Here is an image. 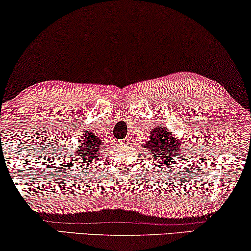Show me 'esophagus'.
Returning <instances> with one entry per match:
<instances>
[{"instance_id": "esophagus-1", "label": "esophagus", "mask_w": 251, "mask_h": 251, "mask_svg": "<svg viewBox=\"0 0 251 251\" xmlns=\"http://www.w3.org/2000/svg\"><path fill=\"white\" fill-rule=\"evenodd\" d=\"M128 143H129V139H124L119 141V144H128Z\"/></svg>"}]
</instances>
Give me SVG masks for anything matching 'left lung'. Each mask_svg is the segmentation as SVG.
<instances>
[{
	"instance_id": "obj_1",
	"label": "left lung",
	"mask_w": 251,
	"mask_h": 251,
	"mask_svg": "<svg viewBox=\"0 0 251 251\" xmlns=\"http://www.w3.org/2000/svg\"><path fill=\"white\" fill-rule=\"evenodd\" d=\"M144 148L149 151L150 156L153 157L154 162H164L167 167L174 160L176 154L181 152V149H184L183 143L172 135L171 130L162 126H157L151 130L150 140L144 144ZM158 166L160 167V165Z\"/></svg>"
}]
</instances>
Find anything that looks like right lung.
Here are the masks:
<instances>
[{
  "mask_svg": "<svg viewBox=\"0 0 251 251\" xmlns=\"http://www.w3.org/2000/svg\"><path fill=\"white\" fill-rule=\"evenodd\" d=\"M83 137L84 139L79 141V150L76 152V156L78 157V159L83 158L84 161H91L93 159L98 160L100 157L101 140L92 132L84 134Z\"/></svg>",
  "mask_w": 251,
  "mask_h": 251,
  "instance_id": "1",
  "label": "right lung"
}]
</instances>
